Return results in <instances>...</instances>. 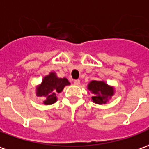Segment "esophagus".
<instances>
[{
    "label": "esophagus",
    "instance_id": "esophagus-1",
    "mask_svg": "<svg viewBox=\"0 0 149 149\" xmlns=\"http://www.w3.org/2000/svg\"><path fill=\"white\" fill-rule=\"evenodd\" d=\"M74 84L79 85L80 84V80H79V79H75V80H74Z\"/></svg>",
    "mask_w": 149,
    "mask_h": 149
}]
</instances>
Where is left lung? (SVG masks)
Returning <instances> with one entry per match:
<instances>
[{"label": "left lung", "instance_id": "obj_1", "mask_svg": "<svg viewBox=\"0 0 149 149\" xmlns=\"http://www.w3.org/2000/svg\"><path fill=\"white\" fill-rule=\"evenodd\" d=\"M88 88L93 94L92 99L96 104H106L114 93L113 88L108 86L104 81H92L88 84Z\"/></svg>", "mask_w": 149, "mask_h": 149}]
</instances>
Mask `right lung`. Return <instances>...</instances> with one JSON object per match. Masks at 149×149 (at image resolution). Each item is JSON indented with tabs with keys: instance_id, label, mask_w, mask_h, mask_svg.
I'll list each match as a JSON object with an SVG mask.
<instances>
[{
	"instance_id": "add662e5",
	"label": "right lung",
	"mask_w": 149,
	"mask_h": 149,
	"mask_svg": "<svg viewBox=\"0 0 149 149\" xmlns=\"http://www.w3.org/2000/svg\"><path fill=\"white\" fill-rule=\"evenodd\" d=\"M66 85H70L67 79L57 78L55 73L51 72L44 78L41 84L37 87L36 95L38 96H45V104H52L57 101L56 95L60 93Z\"/></svg>"
}]
</instances>
